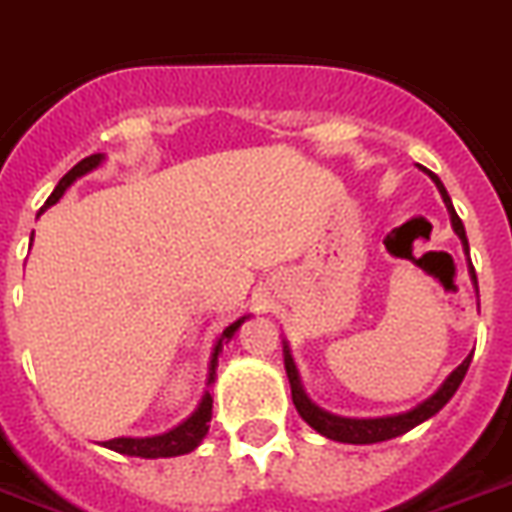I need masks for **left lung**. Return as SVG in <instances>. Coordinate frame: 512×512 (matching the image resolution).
Segmentation results:
<instances>
[{
  "label": "left lung",
  "instance_id": "left-lung-1",
  "mask_svg": "<svg viewBox=\"0 0 512 512\" xmlns=\"http://www.w3.org/2000/svg\"><path fill=\"white\" fill-rule=\"evenodd\" d=\"M429 176H432V182L437 184L442 200H445V205H448L453 231L458 234V239H461L463 249H466V255H468L466 229H463V221L458 218V213H455L453 203H450L448 190L442 187V182L432 174V171H429ZM471 278H474V286H476L474 273H471ZM476 291H479V286H476ZM471 356L474 354H468L466 359H463V362L458 364L448 377H445V382H442L440 388L429 395L427 401H422L411 411H403V414H395V416H377V419H349V416L330 414V411L320 409L317 403L309 401V395L304 393L302 388V380H299V369H296L294 359H291L289 346L283 343V364H286V375H289V382H291V398H294V406L296 411H299V416H302L309 427L317 429L322 437H328V440H336V442H349V445H372V442L393 440V437L406 435L409 429L419 427L422 422L432 419V416H435L437 411H440L442 406H445V403L455 395L458 385H461L463 377H466Z\"/></svg>",
  "mask_w": 512,
  "mask_h": 512
}]
</instances>
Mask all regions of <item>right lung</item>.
I'll return each instance as SVG.
<instances>
[{
  "label": "right lung",
  "mask_w": 512,
  "mask_h": 512,
  "mask_svg": "<svg viewBox=\"0 0 512 512\" xmlns=\"http://www.w3.org/2000/svg\"><path fill=\"white\" fill-rule=\"evenodd\" d=\"M103 158H106L103 153H93V156L83 158V161L77 163V166H72V169L67 171L62 179H59V184L54 187V192H51V197L46 200L44 208H41V213H44L46 208H51L54 203H59L64 192L70 190L72 184H75L80 176H85L88 171L98 169V166L103 163ZM30 242H33V236H30ZM247 317L249 315H244V317H239L236 322H231L229 328L223 330L221 336H218L216 349H213V356H210L208 385L216 380L218 354H221L223 343H229L231 338H234V333L239 330V325H242ZM210 416H213V398H210V393L205 390L203 398H200V403H197V409L192 411V414L187 416L182 424H176L174 429H169V432H163V435H153V437H114V440L103 442V448L117 450V453H122V455H137V458H174V455L192 453V450H195L197 445L203 442V437L208 435Z\"/></svg>",
  "instance_id": "obj_1"
}]
</instances>
